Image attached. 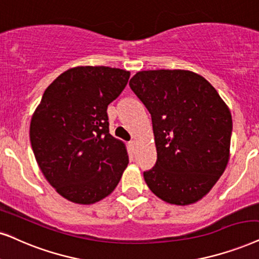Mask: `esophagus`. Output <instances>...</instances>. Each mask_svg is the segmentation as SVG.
<instances>
[{"label":"esophagus","instance_id":"esophagus-1","mask_svg":"<svg viewBox=\"0 0 259 259\" xmlns=\"http://www.w3.org/2000/svg\"><path fill=\"white\" fill-rule=\"evenodd\" d=\"M128 146H130L131 151H132V152H134V151H136V149H137V143L134 142V140H131V142L128 143Z\"/></svg>","mask_w":259,"mask_h":259}]
</instances>
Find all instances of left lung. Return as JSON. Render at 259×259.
Listing matches in <instances>:
<instances>
[{
	"mask_svg": "<svg viewBox=\"0 0 259 259\" xmlns=\"http://www.w3.org/2000/svg\"><path fill=\"white\" fill-rule=\"evenodd\" d=\"M130 87L152 119L157 162L150 190L171 204L202 199L230 159L232 116L213 85L188 70L139 71Z\"/></svg>",
	"mask_w": 259,
	"mask_h": 259,
	"instance_id": "1",
	"label": "left lung"
}]
</instances>
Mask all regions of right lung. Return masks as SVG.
Masks as SVG:
<instances>
[{
  "label": "right lung",
  "instance_id": "right-lung-1",
  "mask_svg": "<svg viewBox=\"0 0 259 259\" xmlns=\"http://www.w3.org/2000/svg\"><path fill=\"white\" fill-rule=\"evenodd\" d=\"M130 71L77 66L57 77L31 120L36 163L57 193L79 204L105 199L128 164L125 144L109 133L107 108L128 82Z\"/></svg>",
  "mask_w": 259,
  "mask_h": 259
}]
</instances>
